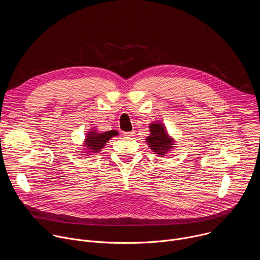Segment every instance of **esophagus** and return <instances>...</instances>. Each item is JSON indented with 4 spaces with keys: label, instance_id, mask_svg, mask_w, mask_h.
I'll return each mask as SVG.
<instances>
[{
    "label": "esophagus",
    "instance_id": "1",
    "mask_svg": "<svg viewBox=\"0 0 260 260\" xmlns=\"http://www.w3.org/2000/svg\"><path fill=\"white\" fill-rule=\"evenodd\" d=\"M123 136L126 137V138H131V137L135 136V132L134 131L133 132H125V133H123Z\"/></svg>",
    "mask_w": 260,
    "mask_h": 260
}]
</instances>
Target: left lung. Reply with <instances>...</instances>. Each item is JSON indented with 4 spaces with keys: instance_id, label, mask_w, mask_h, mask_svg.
I'll return each mask as SVG.
<instances>
[{
    "instance_id": "left-lung-1",
    "label": "left lung",
    "mask_w": 260,
    "mask_h": 260,
    "mask_svg": "<svg viewBox=\"0 0 260 260\" xmlns=\"http://www.w3.org/2000/svg\"><path fill=\"white\" fill-rule=\"evenodd\" d=\"M150 136L146 139L148 145L156 154L164 155L172 148V139L169 137L166 128L159 123H152L150 125Z\"/></svg>"
}]
</instances>
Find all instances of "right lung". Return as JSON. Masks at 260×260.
<instances>
[{
  "mask_svg": "<svg viewBox=\"0 0 260 260\" xmlns=\"http://www.w3.org/2000/svg\"><path fill=\"white\" fill-rule=\"evenodd\" d=\"M116 135H118V133L116 131H110V132H106L103 134H96V133L91 132L87 135V138L85 139V146L87 147L89 152L96 153V152L101 151V149L109 141L110 138H112Z\"/></svg>",
  "mask_w": 260,
  "mask_h": 260,
  "instance_id": "obj_1",
  "label": "right lung"
}]
</instances>
